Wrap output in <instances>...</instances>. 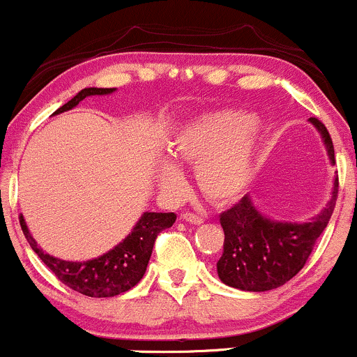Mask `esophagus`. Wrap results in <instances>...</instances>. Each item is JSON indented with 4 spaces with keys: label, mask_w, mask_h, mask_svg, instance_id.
I'll return each instance as SVG.
<instances>
[{
    "label": "esophagus",
    "mask_w": 357,
    "mask_h": 357,
    "mask_svg": "<svg viewBox=\"0 0 357 357\" xmlns=\"http://www.w3.org/2000/svg\"><path fill=\"white\" fill-rule=\"evenodd\" d=\"M182 220L187 221V223H190V225H201L202 221H204L201 216H199V214H194V213H183Z\"/></svg>",
    "instance_id": "1"
}]
</instances>
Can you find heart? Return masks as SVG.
Returning <instances> with one entry per match:
<instances>
[{"label":"heart","instance_id":"1","mask_svg":"<svg viewBox=\"0 0 357 357\" xmlns=\"http://www.w3.org/2000/svg\"><path fill=\"white\" fill-rule=\"evenodd\" d=\"M257 124L240 112H216L190 122L178 134L172 153L192 165L195 182L213 201H228L250 182L257 162ZM158 180L168 190H177L182 175L175 165L163 162Z\"/></svg>","mask_w":357,"mask_h":357}]
</instances>
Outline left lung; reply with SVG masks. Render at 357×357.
Listing matches in <instances>:
<instances>
[{"label": "left lung", "mask_w": 357, "mask_h": 357, "mask_svg": "<svg viewBox=\"0 0 357 357\" xmlns=\"http://www.w3.org/2000/svg\"><path fill=\"white\" fill-rule=\"evenodd\" d=\"M320 131L332 163V137L325 124L310 119ZM339 192V177L333 182L328 204L306 223H281L262 216L245 195L238 204L220 214L225 231L223 255L218 260V275L225 284L243 291H269L286 284L305 267L317 240L331 221Z\"/></svg>", "instance_id": "1"}]
</instances>
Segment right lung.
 Returning <instances> with one entry per match:
<instances>
[{
	"instance_id": "obj_1",
	"label": "right lung",
	"mask_w": 357,
	"mask_h": 357,
	"mask_svg": "<svg viewBox=\"0 0 357 357\" xmlns=\"http://www.w3.org/2000/svg\"><path fill=\"white\" fill-rule=\"evenodd\" d=\"M112 91L114 88H85L70 102L59 107L54 114L66 112L90 95H107ZM175 220V213H144L128 238L98 259L85 262H68L44 254L29 233L24 216H20V226L32 250L63 284L90 298H110L126 293L143 279L156 236L163 229L170 228Z\"/></svg>"
}]
</instances>
